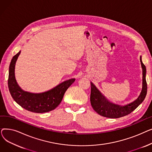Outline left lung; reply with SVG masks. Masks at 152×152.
Segmentation results:
<instances>
[{"label":"left lung","mask_w":152,"mask_h":152,"mask_svg":"<svg viewBox=\"0 0 152 152\" xmlns=\"http://www.w3.org/2000/svg\"><path fill=\"white\" fill-rule=\"evenodd\" d=\"M140 60L142 68V89L138 98L128 104L121 106L109 102L103 96L97 87L91 83V103L93 109L100 115L110 118H118L130 114L145 99L147 92V84L146 81V67L142 61V57Z\"/></svg>","instance_id":"8db88e82"}]
</instances>
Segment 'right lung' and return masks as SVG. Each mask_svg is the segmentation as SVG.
I'll return each mask as SVG.
<instances>
[{
	"mask_svg": "<svg viewBox=\"0 0 152 152\" xmlns=\"http://www.w3.org/2000/svg\"><path fill=\"white\" fill-rule=\"evenodd\" d=\"M21 51L12 59L9 66L8 86L13 100L25 110L31 112L42 113L49 112L57 108L61 103L63 95L75 79L64 81L54 88L39 94L24 91L18 85L15 76V66Z\"/></svg>",
	"mask_w": 152,
	"mask_h": 152,
	"instance_id": "1",
	"label": "right lung"
}]
</instances>
